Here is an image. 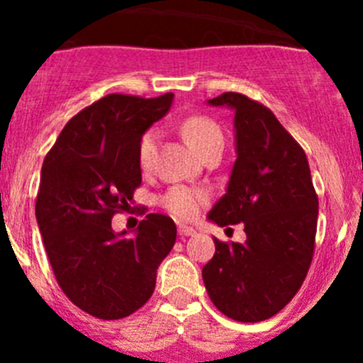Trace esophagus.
<instances>
[{
	"mask_svg": "<svg viewBox=\"0 0 363 363\" xmlns=\"http://www.w3.org/2000/svg\"><path fill=\"white\" fill-rule=\"evenodd\" d=\"M178 234H179V236H182V238H185V236H194V234H196V230L192 229V227L179 225L178 227Z\"/></svg>",
	"mask_w": 363,
	"mask_h": 363,
	"instance_id": "esophagus-1",
	"label": "esophagus"
}]
</instances>
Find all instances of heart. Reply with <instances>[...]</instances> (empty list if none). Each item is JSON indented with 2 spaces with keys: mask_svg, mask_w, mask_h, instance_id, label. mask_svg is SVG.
Here are the masks:
<instances>
[{
  "mask_svg": "<svg viewBox=\"0 0 363 363\" xmlns=\"http://www.w3.org/2000/svg\"><path fill=\"white\" fill-rule=\"evenodd\" d=\"M182 134H184L185 142L205 158L207 154L214 150H223V133H221L220 125L209 116H201V114H192L187 116L182 125ZM156 142H158V133L154 129H149L143 133L142 140L138 143V163L143 171L150 169L154 158V150H156ZM163 209H167L172 216L179 220H191L200 213L201 205L207 203V194L196 189L185 187V185H174L160 198Z\"/></svg>",
  "mask_w": 363,
  "mask_h": 363,
  "instance_id": "obj_1",
  "label": "heart"
}]
</instances>
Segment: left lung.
I'll use <instances>...</instances> for the list:
<instances>
[{"label":"left lung","instance_id":"8db88e82","mask_svg":"<svg viewBox=\"0 0 363 363\" xmlns=\"http://www.w3.org/2000/svg\"><path fill=\"white\" fill-rule=\"evenodd\" d=\"M211 105L234 111L236 152L229 187L209 220L243 223L245 243L214 238L203 265L205 289L218 311L236 322H264L280 313L307 277L314 255L318 194L307 156L271 108L240 92Z\"/></svg>","mask_w":363,"mask_h":363}]
</instances>
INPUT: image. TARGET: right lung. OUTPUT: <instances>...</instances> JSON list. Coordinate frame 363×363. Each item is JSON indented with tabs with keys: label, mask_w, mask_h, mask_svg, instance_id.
Instances as JSON below:
<instances>
[{
	"label": "right lung",
	"mask_w": 363,
	"mask_h": 363,
	"mask_svg": "<svg viewBox=\"0 0 363 363\" xmlns=\"http://www.w3.org/2000/svg\"><path fill=\"white\" fill-rule=\"evenodd\" d=\"M172 96H104L70 118L41 167L36 220L50 267L74 306L99 320L145 306L174 247L176 225L165 214H147L133 238L111 225L142 185V134L169 111Z\"/></svg>",
	"instance_id": "right-lung-1"
}]
</instances>
